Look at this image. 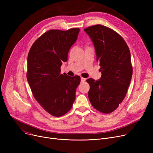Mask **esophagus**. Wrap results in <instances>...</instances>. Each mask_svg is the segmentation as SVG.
<instances>
[{"instance_id":"1","label":"esophagus","mask_w":153,"mask_h":153,"mask_svg":"<svg viewBox=\"0 0 153 153\" xmlns=\"http://www.w3.org/2000/svg\"><path fill=\"white\" fill-rule=\"evenodd\" d=\"M85 78H84V77H81V82H85Z\"/></svg>"}]
</instances>
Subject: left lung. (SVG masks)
I'll return each instance as SVG.
<instances>
[{"label":"left lung","mask_w":153,"mask_h":153,"mask_svg":"<svg viewBox=\"0 0 153 153\" xmlns=\"http://www.w3.org/2000/svg\"><path fill=\"white\" fill-rule=\"evenodd\" d=\"M84 30L93 43L102 73L97 81L87 80L90 84L88 96L94 108L110 114L122 103L131 82L130 51L122 37L108 27L96 25Z\"/></svg>","instance_id":"1"}]
</instances>
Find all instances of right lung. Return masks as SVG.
Segmentation results:
<instances>
[{"mask_svg": "<svg viewBox=\"0 0 153 153\" xmlns=\"http://www.w3.org/2000/svg\"><path fill=\"white\" fill-rule=\"evenodd\" d=\"M79 31V28L49 30L36 40L28 55L27 78L31 92L40 105L54 117L71 110L81 82L80 76L60 74Z\"/></svg>", "mask_w": 153, "mask_h": 153, "instance_id": "right-lung-1", "label": "right lung"}]
</instances>
